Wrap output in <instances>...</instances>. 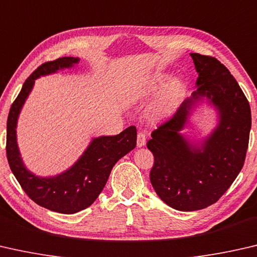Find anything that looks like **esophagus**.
Listing matches in <instances>:
<instances>
[{
	"instance_id": "1",
	"label": "esophagus",
	"mask_w": 257,
	"mask_h": 257,
	"mask_svg": "<svg viewBox=\"0 0 257 257\" xmlns=\"http://www.w3.org/2000/svg\"><path fill=\"white\" fill-rule=\"evenodd\" d=\"M146 141H147V137L144 132H140L138 133V137H137V146L140 148V147H144L146 145Z\"/></svg>"
}]
</instances>
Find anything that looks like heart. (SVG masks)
<instances>
[{
    "label": "heart",
    "instance_id": "b5f03b06",
    "mask_svg": "<svg viewBox=\"0 0 257 257\" xmlns=\"http://www.w3.org/2000/svg\"><path fill=\"white\" fill-rule=\"evenodd\" d=\"M167 76L166 75H156L149 81L147 85V92L153 93V92L158 91L165 84ZM183 90V84L180 79H173L168 84L165 91L163 92L161 98L158 99L156 103V110L159 112H166L174 106L176 100L179 99L181 92Z\"/></svg>",
    "mask_w": 257,
    "mask_h": 257
}]
</instances>
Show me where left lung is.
<instances>
[{
    "label": "left lung",
    "instance_id": "8db88e82",
    "mask_svg": "<svg viewBox=\"0 0 257 257\" xmlns=\"http://www.w3.org/2000/svg\"><path fill=\"white\" fill-rule=\"evenodd\" d=\"M198 73L197 90L172 118L151 133L155 157L150 182L164 203L183 212L211 206L223 196L245 163L251 126L248 100L228 68L216 58L190 53ZM203 97L216 107L219 124L198 145L179 133Z\"/></svg>",
    "mask_w": 257,
    "mask_h": 257
}]
</instances>
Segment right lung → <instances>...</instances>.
Masks as SVG:
<instances>
[{
  "mask_svg": "<svg viewBox=\"0 0 257 257\" xmlns=\"http://www.w3.org/2000/svg\"><path fill=\"white\" fill-rule=\"evenodd\" d=\"M78 61V58L64 57L41 65L24 83L10 108L7 121V157L12 173L33 201L61 214L77 213L93 204L106 186L113 165L137 146V128L130 126L117 136L93 139L78 161L61 174L40 178L25 166L17 145L16 128L19 113L35 79L70 68Z\"/></svg>",
  "mask_w": 257,
  "mask_h": 257,
  "instance_id": "1",
  "label": "right lung"
}]
</instances>
